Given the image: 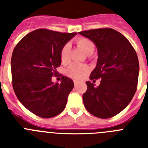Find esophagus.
<instances>
[{
  "instance_id": "1",
  "label": "esophagus",
  "mask_w": 148,
  "mask_h": 148,
  "mask_svg": "<svg viewBox=\"0 0 148 148\" xmlns=\"http://www.w3.org/2000/svg\"><path fill=\"white\" fill-rule=\"evenodd\" d=\"M78 81H76V80L74 81V84H75V85H77V84H78Z\"/></svg>"
}]
</instances>
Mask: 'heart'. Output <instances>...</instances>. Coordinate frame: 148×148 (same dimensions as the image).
I'll return each instance as SVG.
<instances>
[{
	"instance_id": "b5f03b06",
	"label": "heart",
	"mask_w": 148,
	"mask_h": 148,
	"mask_svg": "<svg viewBox=\"0 0 148 148\" xmlns=\"http://www.w3.org/2000/svg\"><path fill=\"white\" fill-rule=\"evenodd\" d=\"M78 47L84 52L87 55H91L95 50V45L92 41L86 38H78L75 40ZM70 44L64 46L61 52V60L62 63H67L70 60ZM90 69L85 64H73L66 69V73L68 76L73 78H82L89 72Z\"/></svg>"
}]
</instances>
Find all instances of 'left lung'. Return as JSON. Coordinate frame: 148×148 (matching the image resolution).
<instances>
[{"label": "left lung", "instance_id": "8db88e82", "mask_svg": "<svg viewBox=\"0 0 148 148\" xmlns=\"http://www.w3.org/2000/svg\"><path fill=\"white\" fill-rule=\"evenodd\" d=\"M78 33L92 40L97 48V64L90 74V80L101 79L97 87L90 81L86 82L84 107L98 118L113 117L129 104L136 91L139 73L136 53L129 40L113 29Z\"/></svg>", "mask_w": 148, "mask_h": 148}]
</instances>
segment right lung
Masks as SVG:
<instances>
[{"label":"right lung","instance_id":"obj_1","mask_svg":"<svg viewBox=\"0 0 148 148\" xmlns=\"http://www.w3.org/2000/svg\"><path fill=\"white\" fill-rule=\"evenodd\" d=\"M75 35L39 29L27 34L13 50V89L20 102L36 116L52 118L66 107L74 83L66 76L53 83L52 76L61 64V49Z\"/></svg>","mask_w":148,"mask_h":148}]
</instances>
